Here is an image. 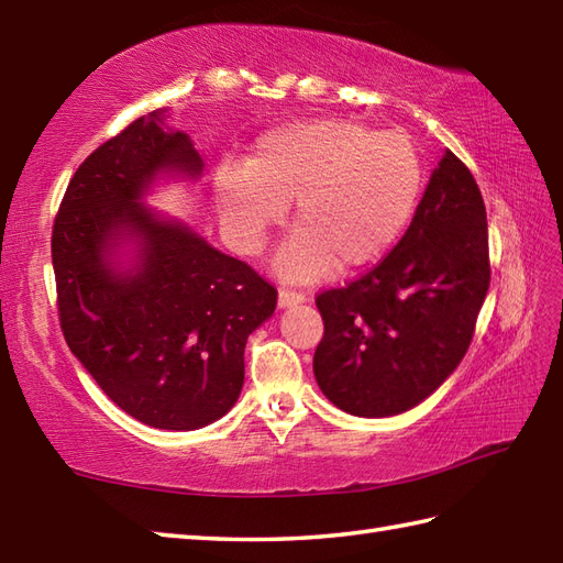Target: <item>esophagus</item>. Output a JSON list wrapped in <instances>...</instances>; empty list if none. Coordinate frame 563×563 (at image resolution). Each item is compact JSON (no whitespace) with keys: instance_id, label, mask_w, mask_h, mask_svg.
Here are the masks:
<instances>
[{"instance_id":"esophagus-1","label":"esophagus","mask_w":563,"mask_h":563,"mask_svg":"<svg viewBox=\"0 0 563 563\" xmlns=\"http://www.w3.org/2000/svg\"><path fill=\"white\" fill-rule=\"evenodd\" d=\"M302 300H305V295H300V292H292V290H285V288L278 290V307L280 309L292 307V305H300Z\"/></svg>"}]
</instances>
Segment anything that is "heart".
<instances>
[{
  "mask_svg": "<svg viewBox=\"0 0 563 563\" xmlns=\"http://www.w3.org/2000/svg\"><path fill=\"white\" fill-rule=\"evenodd\" d=\"M423 164L401 133L349 118H314L263 133L246 164L214 174V206L230 242L258 254L295 200V236L275 268L292 280L349 273L387 254L411 222Z\"/></svg>",
  "mask_w": 563,
  "mask_h": 563,
  "instance_id": "1",
  "label": "heart"
}]
</instances>
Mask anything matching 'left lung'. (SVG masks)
Returning <instances> with one entry per match:
<instances>
[{
  "instance_id": "obj_1",
  "label": "left lung",
  "mask_w": 563,
  "mask_h": 563,
  "mask_svg": "<svg viewBox=\"0 0 563 563\" xmlns=\"http://www.w3.org/2000/svg\"><path fill=\"white\" fill-rule=\"evenodd\" d=\"M488 280L482 190L445 150L401 242L369 273L317 297L319 389L363 418L413 409L462 363Z\"/></svg>"
}]
</instances>
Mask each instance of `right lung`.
<instances>
[{"label": "right lung", "mask_w": 563, "mask_h": 563, "mask_svg": "<svg viewBox=\"0 0 563 563\" xmlns=\"http://www.w3.org/2000/svg\"><path fill=\"white\" fill-rule=\"evenodd\" d=\"M164 118H137L81 162L55 218L53 268L65 341L106 397L145 426L196 430L236 404L246 339L278 292L142 202L206 166Z\"/></svg>", "instance_id": "obj_1"}]
</instances>
